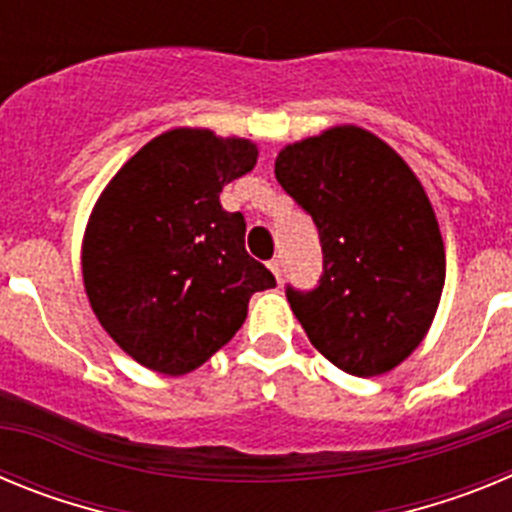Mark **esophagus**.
Instances as JSON below:
<instances>
[{
    "label": "esophagus",
    "mask_w": 512,
    "mask_h": 512,
    "mask_svg": "<svg viewBox=\"0 0 512 512\" xmlns=\"http://www.w3.org/2000/svg\"><path fill=\"white\" fill-rule=\"evenodd\" d=\"M269 269H271V274L277 277V282H282V261H279V259H271V261H269Z\"/></svg>",
    "instance_id": "esophagus-1"
}]
</instances>
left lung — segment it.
<instances>
[{"label": "left lung", "instance_id": "8db88e82", "mask_svg": "<svg viewBox=\"0 0 512 512\" xmlns=\"http://www.w3.org/2000/svg\"><path fill=\"white\" fill-rule=\"evenodd\" d=\"M277 182L318 225L323 277L287 289L307 338L341 372H392L431 330L446 282L436 212L405 158L359 125L279 151Z\"/></svg>", "mask_w": 512, "mask_h": 512}]
</instances>
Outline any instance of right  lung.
Listing matches in <instances>:
<instances>
[{"label":"right lung","mask_w":512,"mask_h":512,"mask_svg":"<svg viewBox=\"0 0 512 512\" xmlns=\"http://www.w3.org/2000/svg\"><path fill=\"white\" fill-rule=\"evenodd\" d=\"M259 146L174 128L128 158L102 189L81 241L89 305L140 366L182 377L241 328L253 292L277 287L246 253V220L220 192L256 166Z\"/></svg>","instance_id":"right-lung-1"}]
</instances>
